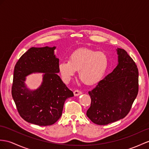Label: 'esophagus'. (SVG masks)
Wrapping results in <instances>:
<instances>
[{"instance_id":"34e87169","label":"esophagus","mask_w":149,"mask_h":149,"mask_svg":"<svg viewBox=\"0 0 149 149\" xmlns=\"http://www.w3.org/2000/svg\"><path fill=\"white\" fill-rule=\"evenodd\" d=\"M82 92L81 91H79L78 90H76L74 91V96H78L79 95H81Z\"/></svg>"}]
</instances>
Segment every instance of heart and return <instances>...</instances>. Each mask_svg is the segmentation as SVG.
<instances>
[{"label":"heart","instance_id":"obj_1","mask_svg":"<svg viewBox=\"0 0 149 149\" xmlns=\"http://www.w3.org/2000/svg\"><path fill=\"white\" fill-rule=\"evenodd\" d=\"M109 66V58L102 52L88 49H79L72 52L69 61H63L58 64L61 77L65 83H69L79 71V77L85 84L92 85L99 83Z\"/></svg>","mask_w":149,"mask_h":149}]
</instances>
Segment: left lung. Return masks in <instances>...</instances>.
<instances>
[{
    "mask_svg": "<svg viewBox=\"0 0 149 149\" xmlns=\"http://www.w3.org/2000/svg\"><path fill=\"white\" fill-rule=\"evenodd\" d=\"M117 66L92 91L86 116L95 124L106 125L128 114L139 92V70L126 50L116 49Z\"/></svg>",
    "mask_w": 149,
    "mask_h": 149,
    "instance_id": "1",
    "label": "left lung"
}]
</instances>
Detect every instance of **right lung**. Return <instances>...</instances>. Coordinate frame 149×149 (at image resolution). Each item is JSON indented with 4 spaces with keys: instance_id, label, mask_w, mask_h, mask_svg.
<instances>
[{
    "instance_id": "add662e5",
    "label": "right lung",
    "mask_w": 149,
    "mask_h": 149,
    "mask_svg": "<svg viewBox=\"0 0 149 149\" xmlns=\"http://www.w3.org/2000/svg\"><path fill=\"white\" fill-rule=\"evenodd\" d=\"M56 47H31L14 67L12 96L18 112L25 121L38 126H49L59 119L64 102L74 96L57 74L59 60ZM43 73L41 85L31 90L25 83L28 75Z\"/></svg>"
}]
</instances>
